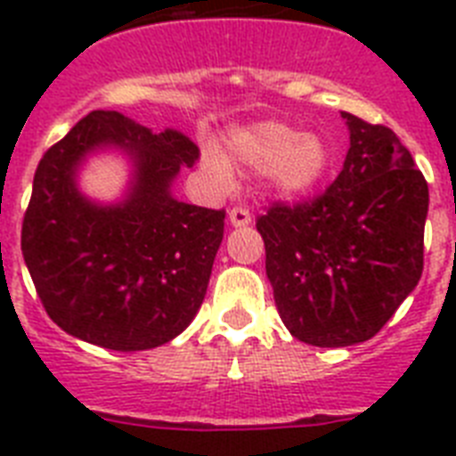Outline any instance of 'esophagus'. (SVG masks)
<instances>
[{
  "label": "esophagus",
  "instance_id": "1",
  "mask_svg": "<svg viewBox=\"0 0 456 456\" xmlns=\"http://www.w3.org/2000/svg\"><path fill=\"white\" fill-rule=\"evenodd\" d=\"M250 222H253V217H250V213L246 208L239 206L229 210V224H232V227H248Z\"/></svg>",
  "mask_w": 456,
  "mask_h": 456
}]
</instances>
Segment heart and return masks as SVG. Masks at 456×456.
<instances>
[{"label": "heart", "instance_id": "b5f03b06", "mask_svg": "<svg viewBox=\"0 0 456 456\" xmlns=\"http://www.w3.org/2000/svg\"><path fill=\"white\" fill-rule=\"evenodd\" d=\"M229 156L250 170H267L272 189L286 199H300L324 179L331 153L317 134H300L284 123H257L229 137ZM206 170L220 184H229L232 172L217 156L206 158Z\"/></svg>", "mask_w": 456, "mask_h": 456}]
</instances>
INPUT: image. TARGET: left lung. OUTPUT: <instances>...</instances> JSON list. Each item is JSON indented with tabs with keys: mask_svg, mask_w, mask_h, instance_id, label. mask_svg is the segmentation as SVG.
<instances>
[{
	"mask_svg": "<svg viewBox=\"0 0 456 456\" xmlns=\"http://www.w3.org/2000/svg\"><path fill=\"white\" fill-rule=\"evenodd\" d=\"M340 116L350 149L333 184L256 222L279 317L317 347L376 336L424 272V175L390 127Z\"/></svg>",
	"mask_w": 456,
	"mask_h": 456,
	"instance_id": "8db88e82",
	"label": "left lung"
}]
</instances>
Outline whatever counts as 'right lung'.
Returning <instances> with one entry per match:
<instances>
[{
  "instance_id": "add662e5",
  "label": "right lung",
  "mask_w": 456,
  "mask_h": 456,
  "mask_svg": "<svg viewBox=\"0 0 456 456\" xmlns=\"http://www.w3.org/2000/svg\"><path fill=\"white\" fill-rule=\"evenodd\" d=\"M106 145L133 163L118 204H96L77 189L84 158ZM196 158L199 146L182 132L156 134L118 110H92L42 156L20 250L46 314L63 331L132 353L191 324L224 236V210L172 196L179 170Z\"/></svg>"
}]
</instances>
